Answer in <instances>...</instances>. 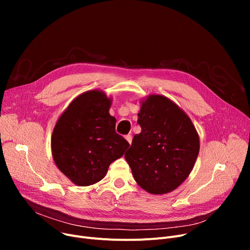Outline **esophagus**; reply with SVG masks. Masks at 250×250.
<instances>
[{
	"label": "esophagus",
	"mask_w": 250,
	"mask_h": 250,
	"mask_svg": "<svg viewBox=\"0 0 250 250\" xmlns=\"http://www.w3.org/2000/svg\"><path fill=\"white\" fill-rule=\"evenodd\" d=\"M125 140L127 141V143L129 144V145H130V144H132V140H133V138H132V136H130V135H126L125 137Z\"/></svg>",
	"instance_id": "obj_1"
}]
</instances>
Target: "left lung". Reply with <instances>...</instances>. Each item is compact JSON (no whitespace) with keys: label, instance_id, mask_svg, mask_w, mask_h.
Segmentation results:
<instances>
[{"label":"left lung","instance_id":"obj_1","mask_svg":"<svg viewBox=\"0 0 250 250\" xmlns=\"http://www.w3.org/2000/svg\"><path fill=\"white\" fill-rule=\"evenodd\" d=\"M138 124L125 158L138 185L152 194L176 189L190 174L200 152V137L189 118L169 98L151 94L141 99Z\"/></svg>","mask_w":250,"mask_h":250}]
</instances>
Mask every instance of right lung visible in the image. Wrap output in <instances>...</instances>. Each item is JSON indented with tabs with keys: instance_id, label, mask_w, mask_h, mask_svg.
I'll return each mask as SVG.
<instances>
[{
	"instance_id": "add662e5",
	"label": "right lung",
	"mask_w": 250,
	"mask_h": 250,
	"mask_svg": "<svg viewBox=\"0 0 250 250\" xmlns=\"http://www.w3.org/2000/svg\"><path fill=\"white\" fill-rule=\"evenodd\" d=\"M112 98L89 90L77 96L59 117L51 135L52 158L62 173L78 187H89L106 175L129 144L115 133L109 114Z\"/></svg>"
}]
</instances>
